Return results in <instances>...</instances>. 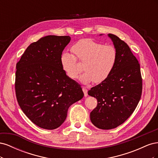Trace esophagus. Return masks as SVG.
<instances>
[{"label": "esophagus", "instance_id": "obj_1", "mask_svg": "<svg viewBox=\"0 0 158 158\" xmlns=\"http://www.w3.org/2000/svg\"><path fill=\"white\" fill-rule=\"evenodd\" d=\"M82 90L84 94V96L87 97L88 96V89L85 88V87H82Z\"/></svg>", "mask_w": 158, "mask_h": 158}]
</instances>
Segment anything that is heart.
Here are the masks:
<instances>
[{"label": "heart", "instance_id": "obj_1", "mask_svg": "<svg viewBox=\"0 0 158 158\" xmlns=\"http://www.w3.org/2000/svg\"><path fill=\"white\" fill-rule=\"evenodd\" d=\"M74 56L64 51L60 56V64L69 78L75 79L80 73L76 59L83 62L84 73L79 80L83 84H99L106 80L113 70L117 60V52L111 45H103L92 40H84L72 47Z\"/></svg>", "mask_w": 158, "mask_h": 158}]
</instances>
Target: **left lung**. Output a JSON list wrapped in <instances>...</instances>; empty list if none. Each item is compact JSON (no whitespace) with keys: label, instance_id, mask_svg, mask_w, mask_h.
Listing matches in <instances>:
<instances>
[{"label":"left lung","instance_id":"8db88e82","mask_svg":"<svg viewBox=\"0 0 158 158\" xmlns=\"http://www.w3.org/2000/svg\"><path fill=\"white\" fill-rule=\"evenodd\" d=\"M107 35L117 52L116 64L106 80L88 91V95L98 100L90 120L103 130L117 127L131 115L142 89L140 64L128 45L115 35Z\"/></svg>","mask_w":158,"mask_h":158}]
</instances>
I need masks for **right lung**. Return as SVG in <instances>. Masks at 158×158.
<instances>
[{"mask_svg": "<svg viewBox=\"0 0 158 158\" xmlns=\"http://www.w3.org/2000/svg\"><path fill=\"white\" fill-rule=\"evenodd\" d=\"M70 41V36L42 37L27 47L16 64L19 106L32 123L47 130L59 127L69 107L84 97L80 85L60 64V56Z\"/></svg>", "mask_w": 158, "mask_h": 158, "instance_id": "obj_1", "label": "right lung"}]
</instances>
